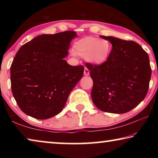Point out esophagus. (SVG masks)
Returning a JSON list of instances; mask_svg holds the SVG:
<instances>
[{
    "label": "esophagus",
    "mask_w": 158,
    "mask_h": 158,
    "mask_svg": "<svg viewBox=\"0 0 158 158\" xmlns=\"http://www.w3.org/2000/svg\"><path fill=\"white\" fill-rule=\"evenodd\" d=\"M84 75H85V76H88V75H89V74H90V71H89V69H88L87 68H84Z\"/></svg>",
    "instance_id": "esophagus-1"
}]
</instances>
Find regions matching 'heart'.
I'll return each mask as SVG.
<instances>
[{
    "instance_id": "1",
    "label": "heart",
    "mask_w": 158,
    "mask_h": 158,
    "mask_svg": "<svg viewBox=\"0 0 158 158\" xmlns=\"http://www.w3.org/2000/svg\"><path fill=\"white\" fill-rule=\"evenodd\" d=\"M74 49L73 55L85 57L88 63L99 65L107 60L111 54L112 44L106 39L89 36L74 42Z\"/></svg>"
}]
</instances>
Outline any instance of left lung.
<instances>
[{"instance_id": "1", "label": "left lung", "mask_w": 158, "mask_h": 158, "mask_svg": "<svg viewBox=\"0 0 158 158\" xmlns=\"http://www.w3.org/2000/svg\"><path fill=\"white\" fill-rule=\"evenodd\" d=\"M100 37L111 42L112 49L105 63L85 65L93 81L92 100L102 111L127 113L143 101L148 93L151 77L148 55L135 42Z\"/></svg>"}]
</instances>
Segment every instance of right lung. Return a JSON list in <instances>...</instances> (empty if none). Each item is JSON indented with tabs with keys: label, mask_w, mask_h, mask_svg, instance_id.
Returning <instances> with one entry per match:
<instances>
[{
	"label": "right lung",
	"mask_w": 158,
	"mask_h": 158,
	"mask_svg": "<svg viewBox=\"0 0 158 158\" xmlns=\"http://www.w3.org/2000/svg\"><path fill=\"white\" fill-rule=\"evenodd\" d=\"M77 36L71 31L40 35L16 53L10 81L13 96L23 113L47 119L62 111L69 93L84 74V66H72L64 60L72 40Z\"/></svg>",
	"instance_id": "obj_1"
}]
</instances>
